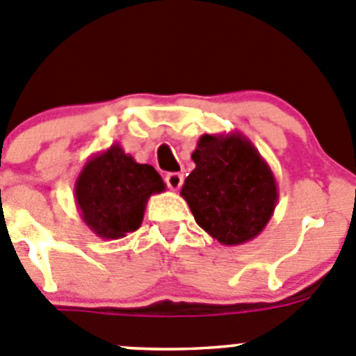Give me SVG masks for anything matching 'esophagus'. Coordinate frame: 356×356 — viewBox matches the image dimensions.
<instances>
[{"label": "esophagus", "instance_id": "34e87169", "mask_svg": "<svg viewBox=\"0 0 356 356\" xmlns=\"http://www.w3.org/2000/svg\"><path fill=\"white\" fill-rule=\"evenodd\" d=\"M165 181H166V184H168V188H170L172 191H177L179 188L182 186V181H184V179H182V175L177 174V172H172V174L166 175Z\"/></svg>", "mask_w": 356, "mask_h": 356}]
</instances>
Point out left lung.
I'll return each instance as SVG.
<instances>
[{
  "instance_id": "obj_1",
  "label": "left lung",
  "mask_w": 356,
  "mask_h": 356,
  "mask_svg": "<svg viewBox=\"0 0 356 356\" xmlns=\"http://www.w3.org/2000/svg\"><path fill=\"white\" fill-rule=\"evenodd\" d=\"M191 159L181 197L198 227L225 246L257 238L273 216L278 186L254 143L239 131L202 134Z\"/></svg>"
}]
</instances>
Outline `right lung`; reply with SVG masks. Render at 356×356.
Returning a JSON list of instances; mask_svg holds the SVG:
<instances>
[{
	"label": "right lung",
	"mask_w": 356,
	"mask_h": 356,
	"mask_svg": "<svg viewBox=\"0 0 356 356\" xmlns=\"http://www.w3.org/2000/svg\"><path fill=\"white\" fill-rule=\"evenodd\" d=\"M166 190L154 166L136 163L120 143L90 156L74 182L81 220L102 239H120L140 229L147 200Z\"/></svg>",
	"instance_id": "add662e5"
}]
</instances>
